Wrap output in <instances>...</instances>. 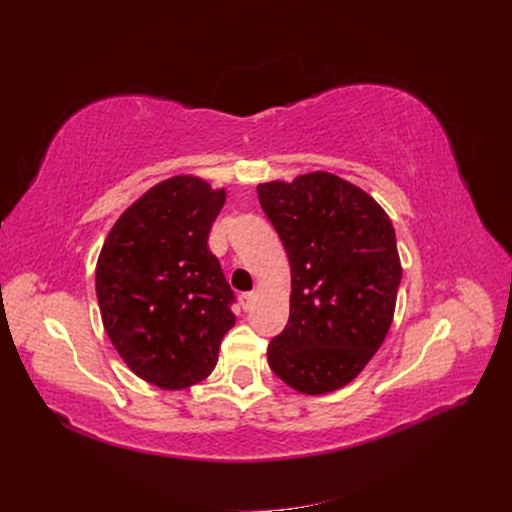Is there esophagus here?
<instances>
[{
	"instance_id": "esophagus-1",
	"label": "esophagus",
	"mask_w": 512,
	"mask_h": 512,
	"mask_svg": "<svg viewBox=\"0 0 512 512\" xmlns=\"http://www.w3.org/2000/svg\"><path fill=\"white\" fill-rule=\"evenodd\" d=\"M256 297H258V292H256V290H252V292H241V294H239V303H241V307L245 309V312L254 305Z\"/></svg>"
}]
</instances>
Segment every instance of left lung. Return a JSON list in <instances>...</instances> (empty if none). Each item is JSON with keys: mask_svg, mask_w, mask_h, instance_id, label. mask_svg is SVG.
<instances>
[{"mask_svg": "<svg viewBox=\"0 0 512 512\" xmlns=\"http://www.w3.org/2000/svg\"><path fill=\"white\" fill-rule=\"evenodd\" d=\"M256 190L292 273L290 318L271 339L269 367L305 395L342 389L391 329L401 282L393 224L367 192L322 170Z\"/></svg>", "mask_w": 512, "mask_h": 512, "instance_id": "left-lung-1", "label": "left lung"}]
</instances>
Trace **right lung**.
Here are the masks:
<instances>
[{"instance_id":"1","label":"right lung","mask_w":512,"mask_h":512,"mask_svg":"<svg viewBox=\"0 0 512 512\" xmlns=\"http://www.w3.org/2000/svg\"><path fill=\"white\" fill-rule=\"evenodd\" d=\"M224 200L203 179L170 177L121 213L98 258L106 335L138 378L166 391L205 380L235 327V292L207 245Z\"/></svg>"}]
</instances>
